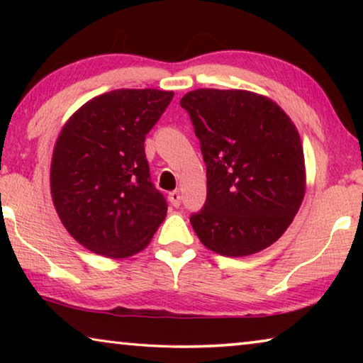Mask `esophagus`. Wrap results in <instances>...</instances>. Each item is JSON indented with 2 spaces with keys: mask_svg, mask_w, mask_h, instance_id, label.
Instances as JSON below:
<instances>
[{
  "mask_svg": "<svg viewBox=\"0 0 363 363\" xmlns=\"http://www.w3.org/2000/svg\"><path fill=\"white\" fill-rule=\"evenodd\" d=\"M168 199H169V201H171V205H173V206H179V205H181V200H182V195H181L179 190H173V192H169Z\"/></svg>",
  "mask_w": 363,
  "mask_h": 363,
  "instance_id": "esophagus-1",
  "label": "esophagus"
}]
</instances>
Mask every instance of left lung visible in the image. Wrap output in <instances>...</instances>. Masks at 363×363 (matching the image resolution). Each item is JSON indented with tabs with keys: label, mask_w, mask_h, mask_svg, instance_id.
<instances>
[{
	"label": "left lung",
	"mask_w": 363,
	"mask_h": 363,
	"mask_svg": "<svg viewBox=\"0 0 363 363\" xmlns=\"http://www.w3.org/2000/svg\"><path fill=\"white\" fill-rule=\"evenodd\" d=\"M206 163L208 195L190 216L214 253L255 255L277 242L306 192L296 126L269 97L242 89H195L181 99Z\"/></svg>",
	"instance_id": "left-lung-1"
}]
</instances>
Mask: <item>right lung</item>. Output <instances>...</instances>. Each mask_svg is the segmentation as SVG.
<instances>
[{"mask_svg": "<svg viewBox=\"0 0 363 363\" xmlns=\"http://www.w3.org/2000/svg\"><path fill=\"white\" fill-rule=\"evenodd\" d=\"M173 91L115 89L79 107L56 140L51 195L70 235L96 255L128 257L152 240L167 200L150 181L144 140Z\"/></svg>", "mask_w": 363, "mask_h": 363, "instance_id": "obj_1", "label": "right lung"}]
</instances>
